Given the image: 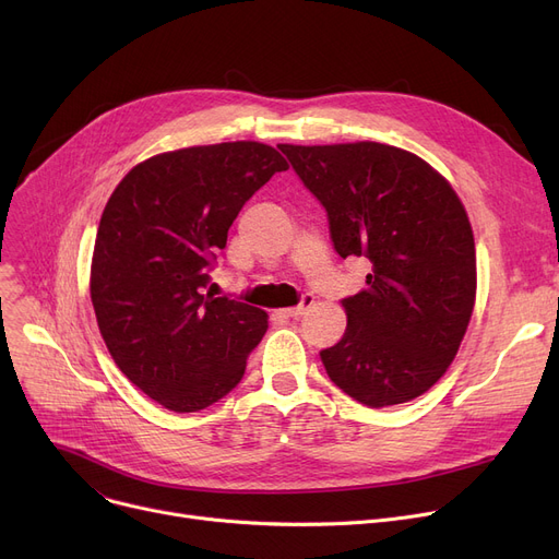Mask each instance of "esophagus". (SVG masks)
Returning <instances> with one entry per match:
<instances>
[{"label": "esophagus", "mask_w": 559, "mask_h": 559, "mask_svg": "<svg viewBox=\"0 0 559 559\" xmlns=\"http://www.w3.org/2000/svg\"><path fill=\"white\" fill-rule=\"evenodd\" d=\"M314 304V297L312 295H304V299H301V304L299 306H295V308H285V310H281V314L285 317V319H299L310 306Z\"/></svg>", "instance_id": "34e87169"}]
</instances>
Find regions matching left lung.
Masks as SVG:
<instances>
[{
  "label": "left lung",
  "mask_w": 559,
  "mask_h": 559,
  "mask_svg": "<svg viewBox=\"0 0 559 559\" xmlns=\"http://www.w3.org/2000/svg\"><path fill=\"white\" fill-rule=\"evenodd\" d=\"M326 209L342 258L371 264L342 299L346 331L321 350L329 378L369 407L428 392L453 362L476 304V245L451 183L380 142L278 144Z\"/></svg>",
  "instance_id": "left-lung-1"
}]
</instances>
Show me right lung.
Here are the masks:
<instances>
[{
  "mask_svg": "<svg viewBox=\"0 0 559 559\" xmlns=\"http://www.w3.org/2000/svg\"><path fill=\"white\" fill-rule=\"evenodd\" d=\"M285 158L238 140L152 156L110 194L95 240L91 299L115 365L174 413L240 383L267 312L205 292L242 205Z\"/></svg>",
  "mask_w": 559,
  "mask_h": 559,
  "instance_id": "1",
  "label": "right lung"
}]
</instances>
